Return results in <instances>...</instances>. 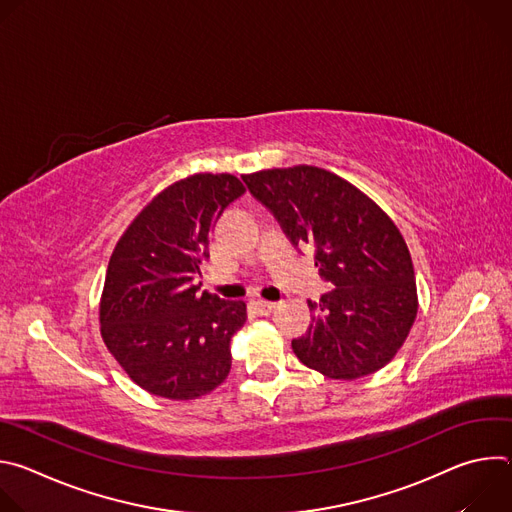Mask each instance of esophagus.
Wrapping results in <instances>:
<instances>
[{
  "instance_id": "esophagus-1",
  "label": "esophagus",
  "mask_w": 512,
  "mask_h": 512,
  "mask_svg": "<svg viewBox=\"0 0 512 512\" xmlns=\"http://www.w3.org/2000/svg\"><path fill=\"white\" fill-rule=\"evenodd\" d=\"M275 308H277L275 302H263V300H259V302L255 304V310L259 312V316H269Z\"/></svg>"
}]
</instances>
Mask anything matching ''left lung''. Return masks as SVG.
<instances>
[{"instance_id":"1","label":"left lung","mask_w":512,"mask_h":512,"mask_svg":"<svg viewBox=\"0 0 512 512\" xmlns=\"http://www.w3.org/2000/svg\"><path fill=\"white\" fill-rule=\"evenodd\" d=\"M249 192L334 289L308 302L312 324L291 340L306 367L352 381L383 369L403 346L417 316L409 249L391 218L340 176L294 166L243 176Z\"/></svg>"}]
</instances>
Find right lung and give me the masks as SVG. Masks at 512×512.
<instances>
[{
  "mask_svg": "<svg viewBox=\"0 0 512 512\" xmlns=\"http://www.w3.org/2000/svg\"><path fill=\"white\" fill-rule=\"evenodd\" d=\"M245 192L231 174H194L160 192L119 239L105 275L101 334L133 383L186 401L231 371L245 302L202 291L216 218Z\"/></svg>",
  "mask_w": 512,
  "mask_h": 512,
  "instance_id": "add662e5",
  "label": "right lung"
}]
</instances>
